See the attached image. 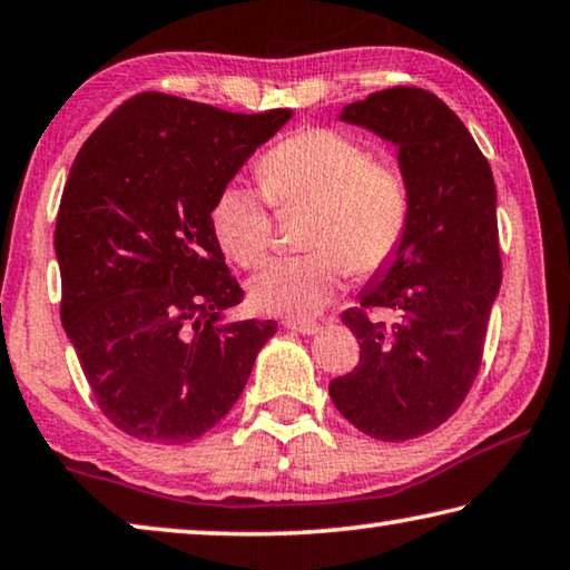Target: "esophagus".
<instances>
[{"label":"esophagus","instance_id":"34e87169","mask_svg":"<svg viewBox=\"0 0 570 570\" xmlns=\"http://www.w3.org/2000/svg\"><path fill=\"white\" fill-rule=\"evenodd\" d=\"M284 326H286V330H292V332H298V334H316L322 330V326L316 322H296V320H286Z\"/></svg>","mask_w":570,"mask_h":570}]
</instances>
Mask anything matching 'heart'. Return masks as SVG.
Instances as JSON below:
<instances>
[{"instance_id":"b5f03b06","label":"heart","mask_w":570,"mask_h":570,"mask_svg":"<svg viewBox=\"0 0 570 570\" xmlns=\"http://www.w3.org/2000/svg\"><path fill=\"white\" fill-rule=\"evenodd\" d=\"M262 188L226 183L210 206L220 248L238 266L256 268L274 244L278 210L308 206L302 256L278 258L250 282L266 314L312 320L340 294L346 274H382L404 244L410 190L397 168L372 158L350 135L312 125L288 135L258 160Z\"/></svg>"}]
</instances>
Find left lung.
<instances>
[{"mask_svg": "<svg viewBox=\"0 0 570 570\" xmlns=\"http://www.w3.org/2000/svg\"><path fill=\"white\" fill-rule=\"evenodd\" d=\"M342 120L400 148L410 226L394 262L346 308L360 362L330 382L334 407L364 435L404 442L448 422L475 382L503 264L495 180L465 125L435 92L387 88ZM390 307L394 323L374 321Z\"/></svg>", "mask_w": 570, "mask_h": 570, "instance_id": "left-lung-1", "label": "left lung"}]
</instances>
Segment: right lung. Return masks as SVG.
Returning <instances> with one entry per match:
<instances>
[{
    "instance_id": "right-lung-1",
    "label": "right lung",
    "mask_w": 570,
    "mask_h": 570,
    "mask_svg": "<svg viewBox=\"0 0 570 570\" xmlns=\"http://www.w3.org/2000/svg\"><path fill=\"white\" fill-rule=\"evenodd\" d=\"M292 110L228 112L140 92L77 153L55 226L60 316L100 412L125 435L186 445L234 407L274 320L244 302L210 206Z\"/></svg>"
}]
</instances>
